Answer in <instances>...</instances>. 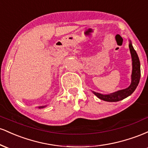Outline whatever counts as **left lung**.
<instances>
[{
  "mask_svg": "<svg viewBox=\"0 0 148 148\" xmlns=\"http://www.w3.org/2000/svg\"><path fill=\"white\" fill-rule=\"evenodd\" d=\"M129 47H130L132 58V84L126 89L121 90L117 91L114 93H111V94L109 95H102L100 94V93L93 92V93L100 99L106 101H109V102L120 101V100H123L128 96L131 95L138 86L140 78V61H139L138 55H137L136 51L134 50L133 46H132L131 42L130 43V45H129Z\"/></svg>",
  "mask_w": 148,
  "mask_h": 148,
  "instance_id": "obj_1",
  "label": "left lung"
}]
</instances>
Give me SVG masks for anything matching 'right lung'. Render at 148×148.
<instances>
[{
  "label": "right lung",
  "instance_id": "add662e5",
  "mask_svg": "<svg viewBox=\"0 0 148 148\" xmlns=\"http://www.w3.org/2000/svg\"><path fill=\"white\" fill-rule=\"evenodd\" d=\"M44 107H45V106H40L39 108H44Z\"/></svg>",
  "mask_w": 148,
  "mask_h": 148
}]
</instances>
